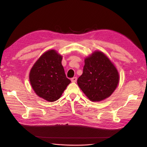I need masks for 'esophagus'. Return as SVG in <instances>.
Returning <instances> with one entry per match:
<instances>
[{
	"label": "esophagus",
	"mask_w": 147,
	"mask_h": 147,
	"mask_svg": "<svg viewBox=\"0 0 147 147\" xmlns=\"http://www.w3.org/2000/svg\"><path fill=\"white\" fill-rule=\"evenodd\" d=\"M71 82H73V83H74V82H76V81H77V78L76 77H73V78H71Z\"/></svg>",
	"instance_id": "34e87169"
}]
</instances>
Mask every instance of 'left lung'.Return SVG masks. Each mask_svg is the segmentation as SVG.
<instances>
[{
  "mask_svg": "<svg viewBox=\"0 0 147 147\" xmlns=\"http://www.w3.org/2000/svg\"><path fill=\"white\" fill-rule=\"evenodd\" d=\"M119 82L116 67L104 53L95 51L85 59L83 74L77 83L90 100L99 102L112 95Z\"/></svg>",
  "mask_w": 147,
  "mask_h": 147,
  "instance_id": "8db88e82",
  "label": "left lung"
}]
</instances>
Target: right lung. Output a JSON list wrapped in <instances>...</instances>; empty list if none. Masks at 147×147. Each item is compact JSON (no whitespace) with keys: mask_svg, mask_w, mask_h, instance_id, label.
<instances>
[{"mask_svg":"<svg viewBox=\"0 0 147 147\" xmlns=\"http://www.w3.org/2000/svg\"><path fill=\"white\" fill-rule=\"evenodd\" d=\"M62 56L55 50L43 54L30 73V82L36 94L49 102L61 97L71 83L62 65Z\"/></svg>","mask_w":147,"mask_h":147,"instance_id":"right-lung-1","label":"right lung"}]
</instances>
